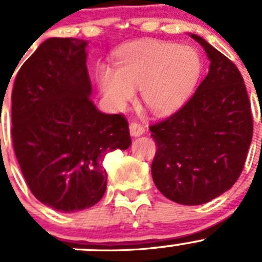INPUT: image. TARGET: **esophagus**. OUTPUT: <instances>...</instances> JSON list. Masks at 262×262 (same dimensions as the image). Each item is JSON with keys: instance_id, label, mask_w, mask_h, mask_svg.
<instances>
[{"instance_id": "34e87169", "label": "esophagus", "mask_w": 262, "mask_h": 262, "mask_svg": "<svg viewBox=\"0 0 262 262\" xmlns=\"http://www.w3.org/2000/svg\"><path fill=\"white\" fill-rule=\"evenodd\" d=\"M129 132H130L132 137H139L145 133V128L137 123H130L129 124Z\"/></svg>"}]
</instances>
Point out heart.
<instances>
[{
  "label": "heart",
  "instance_id": "1",
  "mask_svg": "<svg viewBox=\"0 0 262 262\" xmlns=\"http://www.w3.org/2000/svg\"><path fill=\"white\" fill-rule=\"evenodd\" d=\"M202 58L191 46L165 41H136L120 48L116 68L102 66L97 80L106 103L123 111L141 88L154 114L170 115L189 99L202 73Z\"/></svg>",
  "mask_w": 262,
  "mask_h": 262
}]
</instances>
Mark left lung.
Returning <instances> with one entry per match:
<instances>
[{"label": "left lung", "mask_w": 262, "mask_h": 262, "mask_svg": "<svg viewBox=\"0 0 262 262\" xmlns=\"http://www.w3.org/2000/svg\"><path fill=\"white\" fill-rule=\"evenodd\" d=\"M209 71L182 108L152 125L151 165L159 191L172 202L199 205L233 187L252 141L248 94L238 68L200 36Z\"/></svg>", "instance_id": "left-lung-1"}]
</instances>
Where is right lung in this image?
<instances>
[{
	"label": "right lung",
	"mask_w": 262,
	"mask_h": 262,
	"mask_svg": "<svg viewBox=\"0 0 262 262\" xmlns=\"http://www.w3.org/2000/svg\"><path fill=\"white\" fill-rule=\"evenodd\" d=\"M88 41L51 37L18 71L11 137L27 185L42 204L71 213L106 192L104 156L132 145L126 120L93 104Z\"/></svg>",
	"instance_id": "1"
}]
</instances>
